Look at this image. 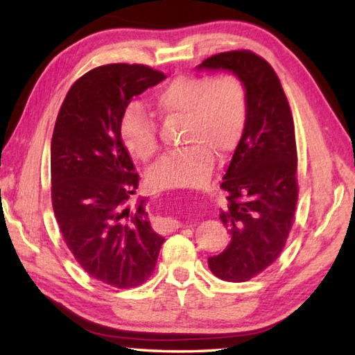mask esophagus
<instances>
[{"instance_id":"esophagus-1","label":"esophagus","mask_w":355,"mask_h":355,"mask_svg":"<svg viewBox=\"0 0 355 355\" xmlns=\"http://www.w3.org/2000/svg\"><path fill=\"white\" fill-rule=\"evenodd\" d=\"M156 227H158V232H164V233H169V232H175L178 230L182 224H180V220L173 219V218H161L156 222Z\"/></svg>"}]
</instances>
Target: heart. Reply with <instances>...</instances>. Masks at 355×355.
<instances>
[{"label": "heart", "instance_id": "obj_1", "mask_svg": "<svg viewBox=\"0 0 355 355\" xmlns=\"http://www.w3.org/2000/svg\"><path fill=\"white\" fill-rule=\"evenodd\" d=\"M156 107L166 117H183L189 147L164 155L148 172L155 189L202 184L213 169L214 155L227 156L238 147L248 125L249 100L244 81L235 73L178 76L156 94ZM120 135L130 153L152 159L159 148L153 119L133 105L125 111Z\"/></svg>", "mask_w": 355, "mask_h": 355}]
</instances>
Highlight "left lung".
<instances>
[{"label": "left lung", "mask_w": 355, "mask_h": 355, "mask_svg": "<svg viewBox=\"0 0 355 355\" xmlns=\"http://www.w3.org/2000/svg\"><path fill=\"white\" fill-rule=\"evenodd\" d=\"M199 69L232 71L248 89V125L220 183L227 202L219 218L232 239L208 258L216 277L238 284L277 260L293 227L299 194L293 114L277 73L255 53H219Z\"/></svg>", "instance_id": "left-lung-1"}]
</instances>
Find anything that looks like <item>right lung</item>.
I'll list each match as a JSON object with an SVG mask.
<instances>
[{"label": "right lung", "instance_id": "obj_1", "mask_svg": "<svg viewBox=\"0 0 355 355\" xmlns=\"http://www.w3.org/2000/svg\"><path fill=\"white\" fill-rule=\"evenodd\" d=\"M166 78L141 64H107L73 83L51 139V202L59 230L78 264L116 288L152 275L164 238L153 232L146 199H128L139 175L120 135L136 95Z\"/></svg>", "mask_w": 355, "mask_h": 355}]
</instances>
